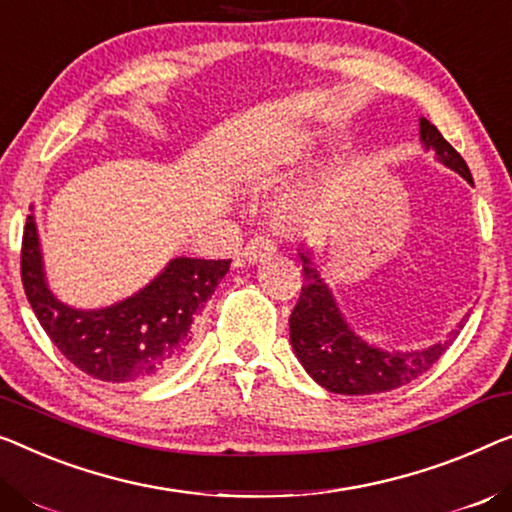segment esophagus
I'll return each instance as SVG.
<instances>
[{
  "label": "esophagus",
  "mask_w": 512,
  "mask_h": 512,
  "mask_svg": "<svg viewBox=\"0 0 512 512\" xmlns=\"http://www.w3.org/2000/svg\"><path fill=\"white\" fill-rule=\"evenodd\" d=\"M276 253V246H273V241L269 239V236H255V239H250L246 243V248L241 250V257L246 259L248 264H255L259 262V259L269 257Z\"/></svg>",
  "instance_id": "34e87169"
}]
</instances>
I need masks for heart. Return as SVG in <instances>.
<instances>
[{
    "label": "heart",
    "instance_id": "obj_1",
    "mask_svg": "<svg viewBox=\"0 0 512 512\" xmlns=\"http://www.w3.org/2000/svg\"><path fill=\"white\" fill-rule=\"evenodd\" d=\"M303 211H305V200L287 202L285 207H282V211H280V220H282V223L292 225V223H296V220L303 216Z\"/></svg>",
    "mask_w": 512,
    "mask_h": 512
}]
</instances>
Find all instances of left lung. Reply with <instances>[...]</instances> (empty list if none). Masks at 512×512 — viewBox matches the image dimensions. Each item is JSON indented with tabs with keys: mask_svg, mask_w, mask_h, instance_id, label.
Segmentation results:
<instances>
[{
	"mask_svg": "<svg viewBox=\"0 0 512 512\" xmlns=\"http://www.w3.org/2000/svg\"><path fill=\"white\" fill-rule=\"evenodd\" d=\"M421 140L425 149L437 154L439 163L474 183L464 158L427 119H421ZM299 257L303 262V287L289 317V340L305 372L331 393L375 395L409 384L439 361L469 317L457 324L448 340L437 345L418 352H384L349 329L329 285L312 264L310 250H301Z\"/></svg>",
	"mask_w": 512,
	"mask_h": 512,
	"instance_id": "obj_1",
	"label": "left lung"
}]
</instances>
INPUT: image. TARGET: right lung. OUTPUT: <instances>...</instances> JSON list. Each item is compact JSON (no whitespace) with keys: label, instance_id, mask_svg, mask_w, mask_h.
<instances>
[{"label":"right lung","instance_id":"obj_1","mask_svg":"<svg viewBox=\"0 0 512 512\" xmlns=\"http://www.w3.org/2000/svg\"><path fill=\"white\" fill-rule=\"evenodd\" d=\"M232 259L174 257L158 276L108 308L80 310L50 292L41 243L29 213L20 273L27 301L43 331L89 377L126 384L172 370L193 342V324L230 271Z\"/></svg>","mask_w":512,"mask_h":512}]
</instances>
